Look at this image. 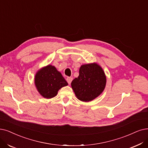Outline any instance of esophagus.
Masks as SVG:
<instances>
[{"instance_id":"34e87169","label":"esophagus","mask_w":148,"mask_h":148,"mask_svg":"<svg viewBox=\"0 0 148 148\" xmlns=\"http://www.w3.org/2000/svg\"><path fill=\"white\" fill-rule=\"evenodd\" d=\"M66 80H67V82L69 83V84L70 85L71 84V82H72V80H73V78L72 77H68V78H67Z\"/></svg>"}]
</instances>
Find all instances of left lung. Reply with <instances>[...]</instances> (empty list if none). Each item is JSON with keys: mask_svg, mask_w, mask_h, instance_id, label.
<instances>
[{"mask_svg": "<svg viewBox=\"0 0 148 148\" xmlns=\"http://www.w3.org/2000/svg\"><path fill=\"white\" fill-rule=\"evenodd\" d=\"M79 76L75 78L71 86L79 100L89 102L104 91L106 76L102 67L96 62L83 64L80 67Z\"/></svg>", "mask_w": 148, "mask_h": 148, "instance_id": "obj_1", "label": "left lung"}]
</instances>
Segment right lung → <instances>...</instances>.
Segmentation results:
<instances>
[{
	"mask_svg": "<svg viewBox=\"0 0 148 148\" xmlns=\"http://www.w3.org/2000/svg\"><path fill=\"white\" fill-rule=\"evenodd\" d=\"M34 84L41 96L50 99L56 96L58 90L68 83L56 68L49 64L38 70Z\"/></svg>",
	"mask_w": 148,
	"mask_h": 148,
	"instance_id": "add662e5",
	"label": "right lung"
}]
</instances>
